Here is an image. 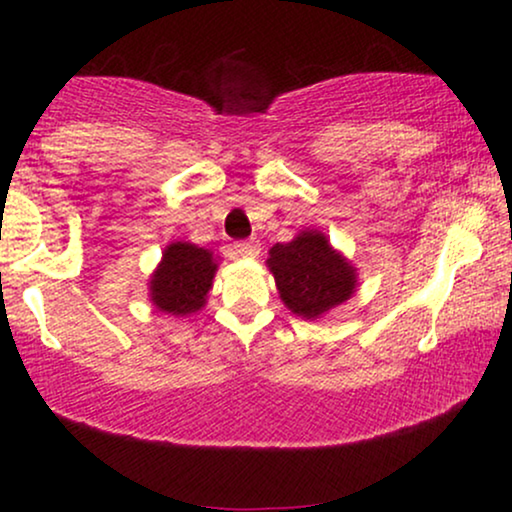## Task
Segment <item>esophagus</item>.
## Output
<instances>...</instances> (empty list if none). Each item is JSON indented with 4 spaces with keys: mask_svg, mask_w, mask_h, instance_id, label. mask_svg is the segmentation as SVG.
Masks as SVG:
<instances>
[{
    "mask_svg": "<svg viewBox=\"0 0 512 512\" xmlns=\"http://www.w3.org/2000/svg\"><path fill=\"white\" fill-rule=\"evenodd\" d=\"M233 251H235V256L254 258V256H258V251H261V247H258L256 240H240V242L233 244Z\"/></svg>",
    "mask_w": 512,
    "mask_h": 512,
    "instance_id": "34e87169",
    "label": "esophagus"
}]
</instances>
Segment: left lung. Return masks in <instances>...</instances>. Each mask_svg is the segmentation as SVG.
I'll list each match as a JSON object with an SVG mask.
<instances>
[{"instance_id": "1", "label": "left lung", "mask_w": 512, "mask_h": 512, "mask_svg": "<svg viewBox=\"0 0 512 512\" xmlns=\"http://www.w3.org/2000/svg\"><path fill=\"white\" fill-rule=\"evenodd\" d=\"M265 263L279 298L303 319H319L352 298L356 289V268L319 230H303L291 242H277Z\"/></svg>"}]
</instances>
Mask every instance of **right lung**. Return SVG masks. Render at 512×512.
<instances>
[{"label":"right lung","instance_id":"1","mask_svg":"<svg viewBox=\"0 0 512 512\" xmlns=\"http://www.w3.org/2000/svg\"><path fill=\"white\" fill-rule=\"evenodd\" d=\"M216 268L209 249L191 242H172L163 251V261L149 279V298L156 310L174 317H188L207 303Z\"/></svg>","mask_w":512,"mask_h":512}]
</instances>
